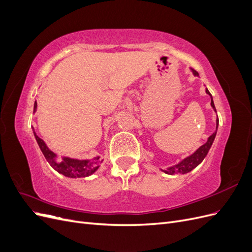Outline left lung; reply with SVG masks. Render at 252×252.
<instances>
[{"instance_id":"obj_1","label":"left lung","mask_w":252,"mask_h":252,"mask_svg":"<svg viewBox=\"0 0 252 252\" xmlns=\"http://www.w3.org/2000/svg\"><path fill=\"white\" fill-rule=\"evenodd\" d=\"M190 70L192 71L193 75H195V77H199V73H197L194 69H192V68H190ZM206 94H207L210 98H211V107L213 108V110H216V107H215V104H213V100H212V95L210 94V93L208 91V89L206 88ZM216 124H217V127H216V131L213 132L209 138L207 139V142H206L205 144H203L202 146H200L199 148H197L192 155L188 156L187 158H183L181 162H179L178 164H175L173 166H170V167H167L166 169H161V171L165 172L166 174H174V173H181V174H185V173H188L191 171L192 169H194L196 166H199L202 162L203 159L205 158V157L207 156L208 151L211 147V145L213 143V141H215L216 139V135H217V131H218V127H219V118L217 116V121H216Z\"/></svg>"}]
</instances>
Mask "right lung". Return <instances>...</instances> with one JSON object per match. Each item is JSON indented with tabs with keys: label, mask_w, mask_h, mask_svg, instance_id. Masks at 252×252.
I'll use <instances>...</instances> for the list:
<instances>
[{
	"label": "right lung",
	"mask_w": 252,
	"mask_h": 252,
	"mask_svg": "<svg viewBox=\"0 0 252 252\" xmlns=\"http://www.w3.org/2000/svg\"><path fill=\"white\" fill-rule=\"evenodd\" d=\"M37 108V103L34 102L33 106V113H35ZM32 131L34 134V138L39 145L40 149L42 150L45 158L50 164L53 169L58 171L59 173L65 175L67 178H86L89 175L94 174L98 168H100L101 163L103 159H101L100 156H96L93 158H74L70 157H61L59 158L58 155L55 154L52 150L46 145V143L42 140L39 135L36 134L34 128L32 127Z\"/></svg>",
	"instance_id": "1"
}]
</instances>
